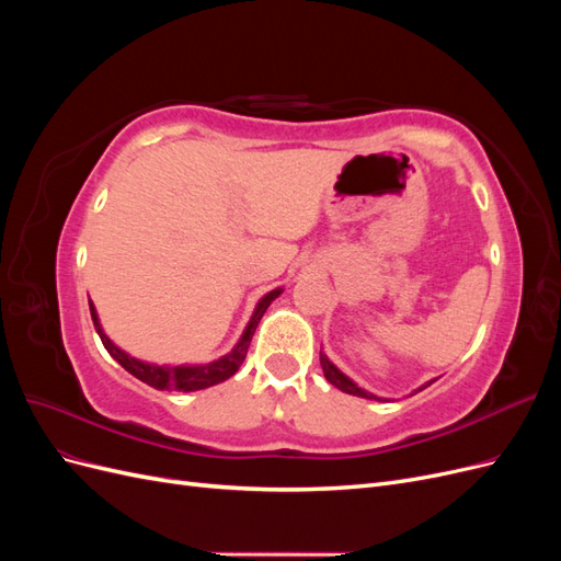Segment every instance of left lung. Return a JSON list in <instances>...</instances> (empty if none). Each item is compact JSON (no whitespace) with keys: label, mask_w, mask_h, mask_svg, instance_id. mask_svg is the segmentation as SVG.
I'll return each instance as SVG.
<instances>
[{"label":"left lung","mask_w":561,"mask_h":561,"mask_svg":"<svg viewBox=\"0 0 561 561\" xmlns=\"http://www.w3.org/2000/svg\"><path fill=\"white\" fill-rule=\"evenodd\" d=\"M320 365H322V371H325V379L332 383V386H336L339 390H344V393H348V396H358V398H367V400H379V402H388V398H379V396H375V393H369V390H365V388H360L358 383H355L351 377H346L342 369H339L325 353L320 351ZM435 381V379H433ZM433 381H426L423 386H419L414 393H419V390H423L426 386H431ZM412 393V396H414Z\"/></svg>","instance_id":"obj_1"}]
</instances>
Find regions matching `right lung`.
<instances>
[{"mask_svg": "<svg viewBox=\"0 0 561 561\" xmlns=\"http://www.w3.org/2000/svg\"><path fill=\"white\" fill-rule=\"evenodd\" d=\"M280 293H283V287H276V290L266 293L257 301V307H254L243 334L239 336V342H236V346L229 353L219 355L217 360L196 363V365H192V363H184V365H159V363H147V360H140V358H133L130 353H126L124 348H118L112 342V339L105 334L103 325H100L95 304L91 299H89V307H91V318H93L95 332H98L100 339H103V346L107 348V353L112 355V358L118 365H122L126 371H130L135 379H140L142 383L157 388V390H184V393H192V390H203V388H210L215 383H222L229 377H233L236 371H239V367L243 365L245 355H248V348H250L254 330H257L262 316L271 307V301H274L276 297H280Z\"/></svg>", "mask_w": 561, "mask_h": 561, "instance_id": "obj_1", "label": "right lung"}]
</instances>
